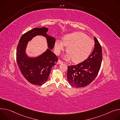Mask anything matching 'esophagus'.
<instances>
[{"label": "esophagus", "mask_w": 120, "mask_h": 120, "mask_svg": "<svg viewBox=\"0 0 120 120\" xmlns=\"http://www.w3.org/2000/svg\"><path fill=\"white\" fill-rule=\"evenodd\" d=\"M63 63V61H62V60H58V63L59 64H61V63Z\"/></svg>", "instance_id": "1"}]
</instances>
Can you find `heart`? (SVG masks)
<instances>
[{"label": "heart", "mask_w": 120, "mask_h": 120, "mask_svg": "<svg viewBox=\"0 0 120 120\" xmlns=\"http://www.w3.org/2000/svg\"><path fill=\"white\" fill-rule=\"evenodd\" d=\"M94 46V41L86 35L75 32L64 36L63 41L58 39L55 43V49L57 54L67 47L68 54L65 57L67 60L72 59L75 63H80L86 60Z\"/></svg>", "instance_id": "1"}]
</instances>
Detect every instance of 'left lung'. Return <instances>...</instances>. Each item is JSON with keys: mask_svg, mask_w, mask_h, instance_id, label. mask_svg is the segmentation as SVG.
<instances>
[{"mask_svg": "<svg viewBox=\"0 0 120 120\" xmlns=\"http://www.w3.org/2000/svg\"><path fill=\"white\" fill-rule=\"evenodd\" d=\"M94 42V49L86 60L77 65L68 66L67 79L71 86H86L97 77L101 66L102 53L101 45L95 37Z\"/></svg>", "mask_w": 120, "mask_h": 120, "instance_id": "obj_1", "label": "left lung"}]
</instances>
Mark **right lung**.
<instances>
[{
	"label": "right lung",
	"instance_id": "right-lung-1",
	"mask_svg": "<svg viewBox=\"0 0 120 120\" xmlns=\"http://www.w3.org/2000/svg\"><path fill=\"white\" fill-rule=\"evenodd\" d=\"M48 30L47 28L43 27L26 32L21 37L17 46L16 60L19 70L26 80L34 85L41 86L46 82L52 67L58 60L57 56L50 50L54 47L55 39L47 36ZM37 35L46 37L50 49L38 57L29 58L25 54V49L27 42Z\"/></svg>",
	"mask_w": 120,
	"mask_h": 120
}]
</instances>
